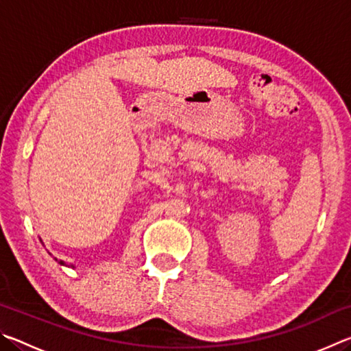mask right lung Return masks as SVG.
<instances>
[{
  "label": "right lung",
  "mask_w": 351,
  "mask_h": 351,
  "mask_svg": "<svg viewBox=\"0 0 351 351\" xmlns=\"http://www.w3.org/2000/svg\"><path fill=\"white\" fill-rule=\"evenodd\" d=\"M41 241V240H40ZM57 260V258H56ZM58 261V265H62V266H66V263H64V261L63 260H57ZM71 268H74V266H71Z\"/></svg>",
  "instance_id": "1"
}]
</instances>
